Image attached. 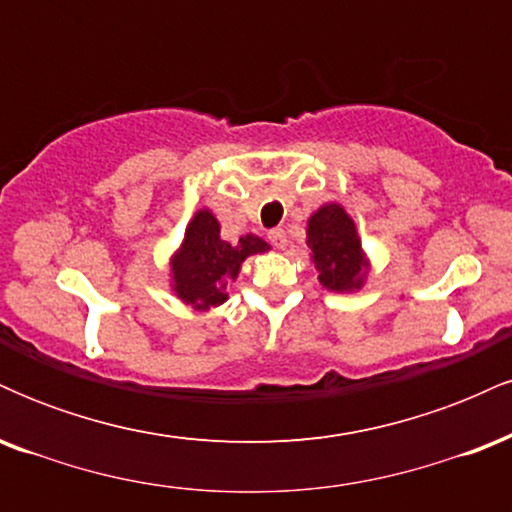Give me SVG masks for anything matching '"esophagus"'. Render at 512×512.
<instances>
[{"instance_id": "1", "label": "esophagus", "mask_w": 512, "mask_h": 512, "mask_svg": "<svg viewBox=\"0 0 512 512\" xmlns=\"http://www.w3.org/2000/svg\"><path fill=\"white\" fill-rule=\"evenodd\" d=\"M269 240H272L274 248H286V243H289L284 228H272V231H269Z\"/></svg>"}]
</instances>
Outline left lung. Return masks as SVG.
Wrapping results in <instances>:
<instances>
[{
	"instance_id": "left-lung-1",
	"label": "left lung",
	"mask_w": 512,
	"mask_h": 512,
	"mask_svg": "<svg viewBox=\"0 0 512 512\" xmlns=\"http://www.w3.org/2000/svg\"><path fill=\"white\" fill-rule=\"evenodd\" d=\"M308 248L313 252L317 279L330 291L361 289L363 269L368 267L361 252L356 226L339 204H325L308 221Z\"/></svg>"
}]
</instances>
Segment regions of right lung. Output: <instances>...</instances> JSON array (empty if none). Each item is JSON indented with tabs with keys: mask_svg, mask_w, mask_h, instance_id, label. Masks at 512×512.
<instances>
[{
	"mask_svg": "<svg viewBox=\"0 0 512 512\" xmlns=\"http://www.w3.org/2000/svg\"><path fill=\"white\" fill-rule=\"evenodd\" d=\"M264 250H269V245L252 233L238 243H228L221 238L214 214L209 209L197 211L170 264L173 291L180 301L195 305L197 310L216 308L228 298V281L236 279L245 257Z\"/></svg>",
	"mask_w": 512,
	"mask_h": 512,
	"instance_id": "obj_1",
	"label": "right lung"
}]
</instances>
